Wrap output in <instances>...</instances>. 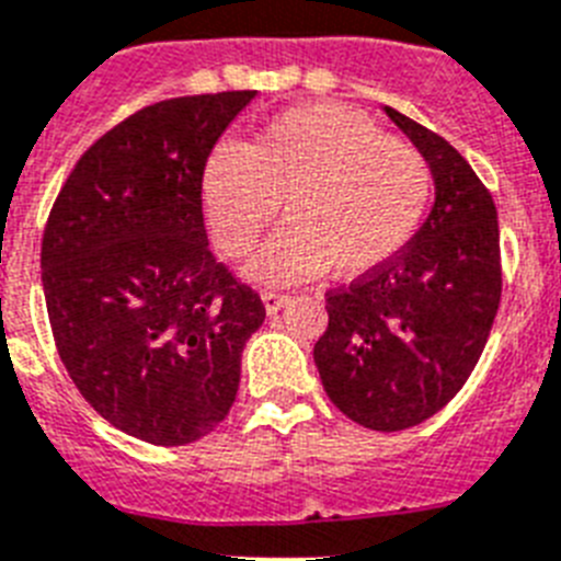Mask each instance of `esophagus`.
Here are the masks:
<instances>
[{"label":"esophagus","mask_w":561,"mask_h":561,"mask_svg":"<svg viewBox=\"0 0 561 561\" xmlns=\"http://www.w3.org/2000/svg\"><path fill=\"white\" fill-rule=\"evenodd\" d=\"M261 298H263V307H266V312L270 314H275L277 309H284L286 304H289V295H286V291H277V289H263Z\"/></svg>","instance_id":"1"}]
</instances>
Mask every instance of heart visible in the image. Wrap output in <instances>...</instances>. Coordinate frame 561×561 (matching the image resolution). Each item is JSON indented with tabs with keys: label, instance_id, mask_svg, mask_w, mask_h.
I'll use <instances>...</instances> for the list:
<instances>
[{
	"label": "heart",
	"instance_id": "obj_1",
	"mask_svg": "<svg viewBox=\"0 0 561 561\" xmlns=\"http://www.w3.org/2000/svg\"><path fill=\"white\" fill-rule=\"evenodd\" d=\"M201 197L217 247L231 257L257 243L284 203L286 229L252 261L254 277L291 284L330 270L355 280L413 243L433 203V169L367 114L309 103L272 117L247 148H211Z\"/></svg>",
	"mask_w": 561,
	"mask_h": 561
}]
</instances>
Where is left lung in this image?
<instances>
[{"label": "left lung", "mask_w": 561, "mask_h": 561, "mask_svg": "<svg viewBox=\"0 0 561 561\" xmlns=\"http://www.w3.org/2000/svg\"><path fill=\"white\" fill-rule=\"evenodd\" d=\"M427 157L436 203L390 266L327 291L314 367L332 404L381 433L450 404L488 344L502 300L496 203L450 142L387 105Z\"/></svg>", "instance_id": "1"}]
</instances>
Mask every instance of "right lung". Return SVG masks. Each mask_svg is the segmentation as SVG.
Wrapping results in <instances>:
<instances>
[{
    "mask_svg": "<svg viewBox=\"0 0 561 561\" xmlns=\"http://www.w3.org/2000/svg\"><path fill=\"white\" fill-rule=\"evenodd\" d=\"M254 91L174 96L105 131L59 188L42 289L59 358L108 424L160 447L229 415L261 295L215 261L201 174Z\"/></svg>",
    "mask_w": 561,
    "mask_h": 561,
    "instance_id": "1",
    "label": "right lung"
}]
</instances>
